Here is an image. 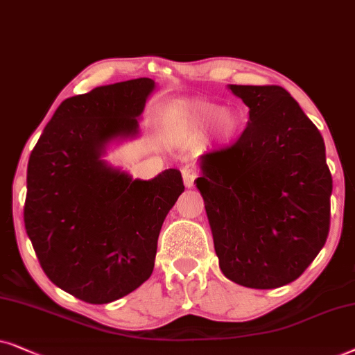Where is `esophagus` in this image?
<instances>
[{
	"mask_svg": "<svg viewBox=\"0 0 355 355\" xmlns=\"http://www.w3.org/2000/svg\"><path fill=\"white\" fill-rule=\"evenodd\" d=\"M182 175H183V183L187 187H193V183L198 178V170L195 165H187V167L182 168Z\"/></svg>",
	"mask_w": 355,
	"mask_h": 355,
	"instance_id": "esophagus-1",
	"label": "esophagus"
}]
</instances>
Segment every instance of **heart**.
Wrapping results in <instances>:
<instances>
[{
  "mask_svg": "<svg viewBox=\"0 0 355 355\" xmlns=\"http://www.w3.org/2000/svg\"><path fill=\"white\" fill-rule=\"evenodd\" d=\"M170 121L182 136H198L206 133L214 125L220 141L232 139L239 130V118L232 112L222 110L211 102H190L175 105L170 110Z\"/></svg>",
  "mask_w": 355,
  "mask_h": 355,
  "instance_id": "1",
  "label": "heart"
}]
</instances>
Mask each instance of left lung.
Listing matches in <instances>:
<instances>
[{
  "mask_svg": "<svg viewBox=\"0 0 355 355\" xmlns=\"http://www.w3.org/2000/svg\"><path fill=\"white\" fill-rule=\"evenodd\" d=\"M229 87L250 121L232 144L201 155L196 187L224 276L276 289L300 277L328 239L333 178L324 141L284 87Z\"/></svg>",
  "mask_w": 355,
  "mask_h": 355,
  "instance_id": "obj_1",
  "label": "left lung"
}]
</instances>
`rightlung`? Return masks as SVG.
<instances>
[{"mask_svg":"<svg viewBox=\"0 0 355 355\" xmlns=\"http://www.w3.org/2000/svg\"><path fill=\"white\" fill-rule=\"evenodd\" d=\"M149 78L66 98L27 165L24 224L46 277L76 299L108 304L149 279L182 173L133 180L101 159L108 141L138 133Z\"/></svg>","mask_w":355,"mask_h":355,"instance_id":"right-lung-1","label":"right lung"}]
</instances>
